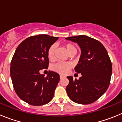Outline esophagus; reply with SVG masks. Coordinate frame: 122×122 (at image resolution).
Masks as SVG:
<instances>
[{"label":"esophagus","mask_w":122,"mask_h":122,"mask_svg":"<svg viewBox=\"0 0 122 122\" xmlns=\"http://www.w3.org/2000/svg\"><path fill=\"white\" fill-rule=\"evenodd\" d=\"M63 77H64V76H62V75H60V79L63 78Z\"/></svg>","instance_id":"1"}]
</instances>
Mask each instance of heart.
<instances>
[{"label": "heart", "instance_id": "heart-1", "mask_svg": "<svg viewBox=\"0 0 122 122\" xmlns=\"http://www.w3.org/2000/svg\"><path fill=\"white\" fill-rule=\"evenodd\" d=\"M64 47L69 54H73L76 52V48L73 44L66 43L64 45ZM56 52V46L52 45L50 46L48 50V57L49 60H53L54 59L55 54ZM72 67V65L69 62H59L52 66V68L55 71L60 74H66Z\"/></svg>", "mask_w": 122, "mask_h": 122}]
</instances>
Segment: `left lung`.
<instances>
[{
    "label": "left lung",
    "mask_w": 122,
    "mask_h": 122,
    "mask_svg": "<svg viewBox=\"0 0 122 122\" xmlns=\"http://www.w3.org/2000/svg\"><path fill=\"white\" fill-rule=\"evenodd\" d=\"M65 39L77 43L81 50L80 59L74 70L82 76L78 80L68 76L66 93L75 103L91 104L100 98L109 86L112 68L107 52L99 41L86 35Z\"/></svg>",
    "instance_id": "left-lung-1"
}]
</instances>
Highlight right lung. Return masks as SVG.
I'll list each match as a JSON object with an SVG mask.
<instances>
[{
  "label": "right lung",
  "instance_id": "add662e5",
  "mask_svg": "<svg viewBox=\"0 0 122 122\" xmlns=\"http://www.w3.org/2000/svg\"><path fill=\"white\" fill-rule=\"evenodd\" d=\"M58 37L48 35L30 36L21 42L11 60L10 76L15 92L24 101L33 106L50 102L60 80L58 73H40L49 65L48 50Z\"/></svg>",
  "mask_w": 122,
  "mask_h": 122
}]
</instances>
